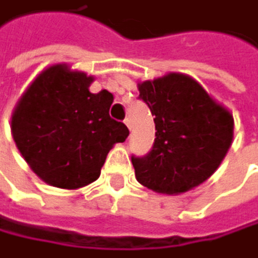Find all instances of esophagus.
<instances>
[{
	"mask_svg": "<svg viewBox=\"0 0 258 258\" xmlns=\"http://www.w3.org/2000/svg\"><path fill=\"white\" fill-rule=\"evenodd\" d=\"M124 124H126V126H127V127L131 129V119H129V118H126V119H124Z\"/></svg>",
	"mask_w": 258,
	"mask_h": 258,
	"instance_id": "obj_1",
	"label": "esophagus"
}]
</instances>
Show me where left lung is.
Instances as JSON below:
<instances>
[{
	"instance_id": "obj_1",
	"label": "left lung",
	"mask_w": 258,
	"mask_h": 258,
	"mask_svg": "<svg viewBox=\"0 0 258 258\" xmlns=\"http://www.w3.org/2000/svg\"><path fill=\"white\" fill-rule=\"evenodd\" d=\"M155 116V142L145 156L132 155L136 178L150 190L177 195L215 172L233 139V116L190 76L169 73L139 84Z\"/></svg>"
}]
</instances>
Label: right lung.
Returning a JSON list of instances; mask_svg holds the SVG:
<instances>
[{"label": "right lung", "mask_w": 258, "mask_h": 258, "mask_svg": "<svg viewBox=\"0 0 258 258\" xmlns=\"http://www.w3.org/2000/svg\"><path fill=\"white\" fill-rule=\"evenodd\" d=\"M91 76L49 67L31 83L12 114V136L33 172L52 186H84L100 175L108 151L129 136L110 116L113 95L92 94Z\"/></svg>", "instance_id": "right-lung-1"}]
</instances>
